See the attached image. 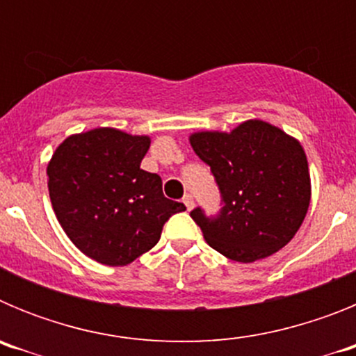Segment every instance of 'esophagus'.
Returning a JSON list of instances; mask_svg holds the SVG:
<instances>
[{"mask_svg": "<svg viewBox=\"0 0 356 356\" xmlns=\"http://www.w3.org/2000/svg\"><path fill=\"white\" fill-rule=\"evenodd\" d=\"M184 205L187 207V210H191L194 207V197L191 194H185L184 196Z\"/></svg>", "mask_w": 356, "mask_h": 356, "instance_id": "obj_1", "label": "esophagus"}]
</instances>
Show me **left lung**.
<instances>
[{
    "instance_id": "left-lung-1",
    "label": "left lung",
    "mask_w": 356,
    "mask_h": 356,
    "mask_svg": "<svg viewBox=\"0 0 356 356\" xmlns=\"http://www.w3.org/2000/svg\"><path fill=\"white\" fill-rule=\"evenodd\" d=\"M188 140L221 193L217 216L191 212L210 248L250 264L291 242L310 205L307 155L294 137L251 119L229 134L197 131Z\"/></svg>"
}]
</instances>
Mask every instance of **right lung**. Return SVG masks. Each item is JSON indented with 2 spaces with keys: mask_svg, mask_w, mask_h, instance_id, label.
Returning <instances> with one entry per match:
<instances>
[{
  "mask_svg": "<svg viewBox=\"0 0 356 356\" xmlns=\"http://www.w3.org/2000/svg\"><path fill=\"white\" fill-rule=\"evenodd\" d=\"M149 137L115 128L71 135L48 163L55 216L72 244L105 266H127L159 242L172 213L162 178L140 169Z\"/></svg>",
  "mask_w": 356,
  "mask_h": 356,
  "instance_id": "add662e5",
  "label": "right lung"
}]
</instances>
